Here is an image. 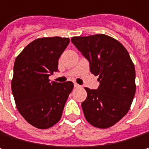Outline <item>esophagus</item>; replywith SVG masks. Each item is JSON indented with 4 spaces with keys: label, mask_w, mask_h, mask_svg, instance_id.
Wrapping results in <instances>:
<instances>
[{
    "label": "esophagus",
    "mask_w": 149,
    "mask_h": 149,
    "mask_svg": "<svg viewBox=\"0 0 149 149\" xmlns=\"http://www.w3.org/2000/svg\"><path fill=\"white\" fill-rule=\"evenodd\" d=\"M74 87H75V88H79V87H80V85L75 83V84H74Z\"/></svg>",
    "instance_id": "34e87169"
}]
</instances>
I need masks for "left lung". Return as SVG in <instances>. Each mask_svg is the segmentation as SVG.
I'll return each mask as SVG.
<instances>
[{
  "mask_svg": "<svg viewBox=\"0 0 149 149\" xmlns=\"http://www.w3.org/2000/svg\"><path fill=\"white\" fill-rule=\"evenodd\" d=\"M72 42L89 60L91 72L100 82L97 90L84 88V117L96 128H110L128 113L134 99V63L123 45L105 34L72 37Z\"/></svg>",
  "mask_w": 149,
  "mask_h": 149,
  "instance_id": "8db88e82",
  "label": "left lung"
}]
</instances>
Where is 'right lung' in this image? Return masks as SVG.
Listing matches in <instances>:
<instances>
[{
	"label": "right lung",
	"mask_w": 149,
	"mask_h": 149,
	"mask_svg": "<svg viewBox=\"0 0 149 149\" xmlns=\"http://www.w3.org/2000/svg\"><path fill=\"white\" fill-rule=\"evenodd\" d=\"M70 43L69 38H39L17 56L11 83L17 109L33 127L49 129L61 118L73 83L50 82L58 71V58Z\"/></svg>",
	"instance_id": "right-lung-1"
}]
</instances>
